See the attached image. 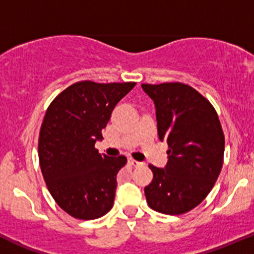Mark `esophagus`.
<instances>
[{
	"mask_svg": "<svg viewBox=\"0 0 254 254\" xmlns=\"http://www.w3.org/2000/svg\"><path fill=\"white\" fill-rule=\"evenodd\" d=\"M128 163H129L132 166H140V165H143V163L134 160V159H132V158H128Z\"/></svg>",
	"mask_w": 254,
	"mask_h": 254,
	"instance_id": "34e87169",
	"label": "esophagus"
}]
</instances>
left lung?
<instances>
[{"mask_svg": "<svg viewBox=\"0 0 254 254\" xmlns=\"http://www.w3.org/2000/svg\"><path fill=\"white\" fill-rule=\"evenodd\" d=\"M155 104L159 139L169 145L165 169L149 165L148 205L167 215L192 210L215 185L224 161L225 137L209 100L184 83L142 84Z\"/></svg>", "mask_w": 254, "mask_h": 254, "instance_id": "left-lung-1", "label": "left lung"}]
</instances>
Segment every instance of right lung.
<instances>
[{"label":"right lung","instance_id":"obj_1","mask_svg":"<svg viewBox=\"0 0 254 254\" xmlns=\"http://www.w3.org/2000/svg\"><path fill=\"white\" fill-rule=\"evenodd\" d=\"M134 82H77L64 89L46 110L39 135V161L55 202L75 219L93 220L114 205L117 172L126 156L99 154L112 110Z\"/></svg>","mask_w":254,"mask_h":254}]
</instances>
